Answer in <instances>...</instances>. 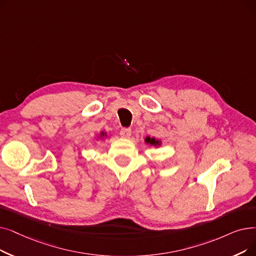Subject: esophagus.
Returning a JSON list of instances; mask_svg holds the SVG:
<instances>
[{"mask_svg": "<svg viewBox=\"0 0 256 256\" xmlns=\"http://www.w3.org/2000/svg\"><path fill=\"white\" fill-rule=\"evenodd\" d=\"M132 134V130L128 128H122L120 130V136L122 138H128Z\"/></svg>", "mask_w": 256, "mask_h": 256, "instance_id": "34e87169", "label": "esophagus"}]
</instances>
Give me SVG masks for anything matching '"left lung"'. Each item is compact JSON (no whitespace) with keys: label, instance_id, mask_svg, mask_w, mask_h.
Here are the masks:
<instances>
[{"label":"left lung","instance_id":"obj_1","mask_svg":"<svg viewBox=\"0 0 256 256\" xmlns=\"http://www.w3.org/2000/svg\"><path fill=\"white\" fill-rule=\"evenodd\" d=\"M146 141L148 143L152 144V146H156V144H158V143H159V141H158V140H156L154 138H150V137H148V138L146 139Z\"/></svg>","mask_w":256,"mask_h":256}]
</instances>
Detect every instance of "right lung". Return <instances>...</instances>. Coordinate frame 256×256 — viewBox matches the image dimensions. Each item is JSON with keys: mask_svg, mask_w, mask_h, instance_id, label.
Returning <instances> with one entry per match:
<instances>
[{"mask_svg": "<svg viewBox=\"0 0 256 256\" xmlns=\"http://www.w3.org/2000/svg\"><path fill=\"white\" fill-rule=\"evenodd\" d=\"M102 135H104V132H102Z\"/></svg>", "mask_w": 256, "mask_h": 256, "instance_id": "1", "label": "right lung"}]
</instances>
